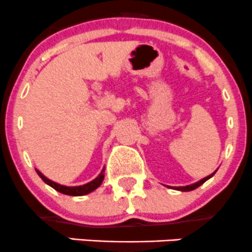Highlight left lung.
Returning <instances> with one entry per match:
<instances>
[{
  "label": "left lung",
  "mask_w": 252,
  "mask_h": 252,
  "mask_svg": "<svg viewBox=\"0 0 252 252\" xmlns=\"http://www.w3.org/2000/svg\"><path fill=\"white\" fill-rule=\"evenodd\" d=\"M215 173H216V172H215ZM215 173H212L211 175H208V177L204 178V179H201V180H200V182L195 183V184L187 185V187H177V188H174V189H175V190H180V191H191V190L196 189V188H199L200 185L204 184V183L206 182V180H208V179H210L211 177H213V174H215Z\"/></svg>",
  "instance_id": "8db88e82"
}]
</instances>
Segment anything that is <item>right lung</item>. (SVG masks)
<instances>
[{
    "label": "right lung",
    "mask_w": 252,
    "mask_h": 252,
    "mask_svg": "<svg viewBox=\"0 0 252 252\" xmlns=\"http://www.w3.org/2000/svg\"><path fill=\"white\" fill-rule=\"evenodd\" d=\"M103 171H105V169H102V172H101L100 175H98L96 179H94L93 182L88 183V184L80 185V187H64V185L57 184V183H55V182H52V180L47 179V178L45 177V175L42 174L41 172H39L36 169L39 177L41 178V179L44 180L46 184L50 185V187H52L53 189L57 190V191L62 192V194H65V195H70V196H83V195H86V194H89V192L94 191L95 189H97V188L101 185V183H102L103 178H105Z\"/></svg>",
    "instance_id": "1"
}]
</instances>
